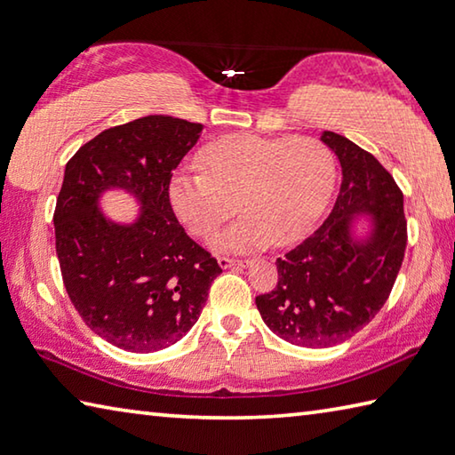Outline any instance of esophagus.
I'll return each instance as SVG.
<instances>
[{
  "label": "esophagus",
  "instance_id": "obj_1",
  "mask_svg": "<svg viewBox=\"0 0 455 455\" xmlns=\"http://www.w3.org/2000/svg\"><path fill=\"white\" fill-rule=\"evenodd\" d=\"M218 265L221 269H229V267H235V265H239V267H245L247 261H239V259H229V257H218Z\"/></svg>",
  "mask_w": 455,
  "mask_h": 455
}]
</instances>
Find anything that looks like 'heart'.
Segmentation results:
<instances>
[{
	"label": "heart",
	"instance_id": "b5f03b06",
	"mask_svg": "<svg viewBox=\"0 0 455 455\" xmlns=\"http://www.w3.org/2000/svg\"><path fill=\"white\" fill-rule=\"evenodd\" d=\"M202 172H178L168 200L194 235L205 237L235 202L234 224L210 239L216 251L291 245L315 228L334 184V158L316 139L231 134L200 152Z\"/></svg>",
	"mask_w": 455,
	"mask_h": 455
}]
</instances>
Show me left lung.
<instances>
[{
	"label": "left lung",
	"instance_id": "8db88e82",
	"mask_svg": "<svg viewBox=\"0 0 455 455\" xmlns=\"http://www.w3.org/2000/svg\"><path fill=\"white\" fill-rule=\"evenodd\" d=\"M321 142L340 164L323 226L277 259L275 291L255 297L263 323L297 347L345 342L380 311L406 251L404 196L371 152L337 132Z\"/></svg>",
	"mask_w": 455,
	"mask_h": 455
}]
</instances>
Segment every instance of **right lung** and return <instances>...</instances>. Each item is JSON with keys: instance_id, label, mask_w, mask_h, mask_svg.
<instances>
[{"instance_id": "obj_1", "label": "right lung", "mask_w": 455, "mask_h": 455, "mask_svg": "<svg viewBox=\"0 0 455 455\" xmlns=\"http://www.w3.org/2000/svg\"><path fill=\"white\" fill-rule=\"evenodd\" d=\"M202 131L148 115L102 131L65 166L53 218L65 289L87 327L123 350L154 353L186 337L221 273L168 200L172 172ZM110 191L140 205L131 222L101 212Z\"/></svg>"}]
</instances>
